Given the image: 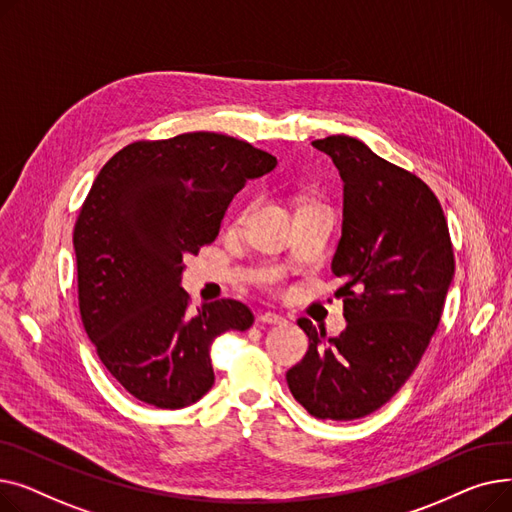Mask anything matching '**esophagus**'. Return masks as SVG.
<instances>
[{
  "label": "esophagus",
  "mask_w": 512,
  "mask_h": 512,
  "mask_svg": "<svg viewBox=\"0 0 512 512\" xmlns=\"http://www.w3.org/2000/svg\"><path fill=\"white\" fill-rule=\"evenodd\" d=\"M259 319L263 321V324H272V326H282V324H286V317H282V315H278V313H272V311L261 313Z\"/></svg>",
  "instance_id": "1"
}]
</instances>
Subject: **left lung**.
I'll return each mask as SVG.
<instances>
[{
	"label": "left lung",
	"mask_w": 512,
	"mask_h": 512,
	"mask_svg": "<svg viewBox=\"0 0 512 512\" xmlns=\"http://www.w3.org/2000/svg\"><path fill=\"white\" fill-rule=\"evenodd\" d=\"M344 182L342 236L332 272L346 280V330L328 338L309 319V351L286 382L317 419L378 411L405 386L432 340L454 276L440 201L421 178L346 134L311 143Z\"/></svg>",
	"instance_id": "left-lung-1"
}]
</instances>
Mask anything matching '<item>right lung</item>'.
<instances>
[{
  "instance_id": "obj_1",
  "label": "right lung",
  "mask_w": 512,
  "mask_h": 512,
  "mask_svg": "<svg viewBox=\"0 0 512 512\" xmlns=\"http://www.w3.org/2000/svg\"><path fill=\"white\" fill-rule=\"evenodd\" d=\"M276 166L245 141L186 132L132 143L97 174L74 226L78 307L101 363L134 398L193 405L215 380L213 340L253 326L234 299L193 313L180 282L184 257L215 240L232 197Z\"/></svg>"
}]
</instances>
